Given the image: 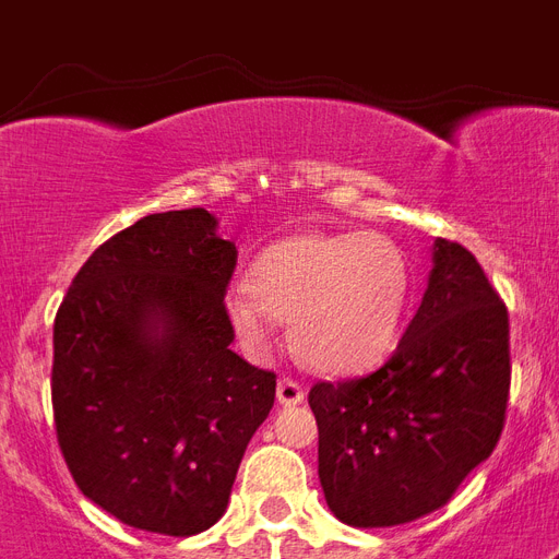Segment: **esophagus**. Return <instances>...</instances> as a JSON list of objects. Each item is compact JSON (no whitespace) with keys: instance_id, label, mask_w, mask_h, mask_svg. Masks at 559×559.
<instances>
[{"instance_id":"esophagus-1","label":"esophagus","mask_w":559,"mask_h":559,"mask_svg":"<svg viewBox=\"0 0 559 559\" xmlns=\"http://www.w3.org/2000/svg\"><path fill=\"white\" fill-rule=\"evenodd\" d=\"M275 397H278L281 406H296L305 400V389L298 385L296 380H278V391H275Z\"/></svg>"}]
</instances>
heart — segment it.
Here are the masks:
<instances>
[{
    "mask_svg": "<svg viewBox=\"0 0 559 559\" xmlns=\"http://www.w3.org/2000/svg\"><path fill=\"white\" fill-rule=\"evenodd\" d=\"M412 298V266L394 240L362 231L293 235L254 261L252 281L223 296V319L254 359L275 348L278 319L289 345L322 373H359L397 348Z\"/></svg>",
    "mask_w": 559,
    "mask_h": 559,
    "instance_id": "1",
    "label": "heart"
}]
</instances>
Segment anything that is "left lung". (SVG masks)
Segmentation results:
<instances>
[{"instance_id": "1", "label": "left lung", "mask_w": 559, "mask_h": 559, "mask_svg": "<svg viewBox=\"0 0 559 559\" xmlns=\"http://www.w3.org/2000/svg\"><path fill=\"white\" fill-rule=\"evenodd\" d=\"M508 310L459 243L435 237L424 301L389 362L316 382L319 481L354 528L415 522L490 459L511 389Z\"/></svg>"}]
</instances>
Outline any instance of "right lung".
Segmentation results:
<instances>
[{
    "mask_svg": "<svg viewBox=\"0 0 559 559\" xmlns=\"http://www.w3.org/2000/svg\"><path fill=\"white\" fill-rule=\"evenodd\" d=\"M205 209L133 223L74 275L55 319L57 441L83 496L130 528L191 537L226 513L275 403L228 348L235 240Z\"/></svg>",
    "mask_w": 559,
    "mask_h": 559,
    "instance_id": "right-lung-1",
    "label": "right lung"
}]
</instances>
